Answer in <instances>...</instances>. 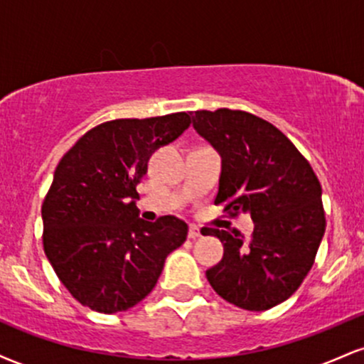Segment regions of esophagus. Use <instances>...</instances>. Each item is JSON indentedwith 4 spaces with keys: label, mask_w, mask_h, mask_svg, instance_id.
<instances>
[{
    "label": "esophagus",
    "mask_w": 364,
    "mask_h": 364,
    "mask_svg": "<svg viewBox=\"0 0 364 364\" xmlns=\"http://www.w3.org/2000/svg\"><path fill=\"white\" fill-rule=\"evenodd\" d=\"M202 236V231H200L196 225H190V229H188V237H191V240H196V237Z\"/></svg>",
    "instance_id": "esophagus-1"
}]
</instances>
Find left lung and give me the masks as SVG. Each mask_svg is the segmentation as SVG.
<instances>
[{
    "mask_svg": "<svg viewBox=\"0 0 364 364\" xmlns=\"http://www.w3.org/2000/svg\"><path fill=\"white\" fill-rule=\"evenodd\" d=\"M191 123L223 161L215 205L252 215L248 241L237 231L207 229L224 257L207 270L220 298L250 311L286 301L310 272L325 232L321 186L286 135L245 111H195Z\"/></svg>",
    "mask_w": 364,
    "mask_h": 364,
    "instance_id": "obj_1",
    "label": "left lung"
}]
</instances>
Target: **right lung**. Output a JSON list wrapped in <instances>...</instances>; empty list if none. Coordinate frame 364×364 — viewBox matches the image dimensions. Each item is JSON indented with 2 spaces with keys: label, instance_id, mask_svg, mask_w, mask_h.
I'll return each instance as SVG.
<instances>
[{
  "label": "right lung",
  "instance_id": "add662e5",
  "mask_svg": "<svg viewBox=\"0 0 364 364\" xmlns=\"http://www.w3.org/2000/svg\"><path fill=\"white\" fill-rule=\"evenodd\" d=\"M188 112L112 119L89 129L54 171L43 203L44 253L83 306L118 313L140 303L186 241L174 215L140 219L136 185L149 159L190 127Z\"/></svg>",
  "mask_w": 364,
  "mask_h": 364
}]
</instances>
